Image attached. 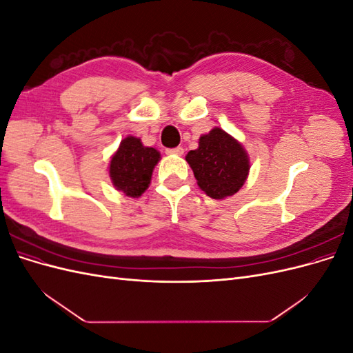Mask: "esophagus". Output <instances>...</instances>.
<instances>
[{
  "instance_id": "esophagus-1",
  "label": "esophagus",
  "mask_w": 353,
  "mask_h": 353,
  "mask_svg": "<svg viewBox=\"0 0 353 353\" xmlns=\"http://www.w3.org/2000/svg\"><path fill=\"white\" fill-rule=\"evenodd\" d=\"M166 154H176V156H181L184 154V148L183 147H175V148H166Z\"/></svg>"
}]
</instances>
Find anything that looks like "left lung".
<instances>
[{
  "label": "left lung",
  "mask_w": 353,
  "mask_h": 353,
  "mask_svg": "<svg viewBox=\"0 0 353 353\" xmlns=\"http://www.w3.org/2000/svg\"><path fill=\"white\" fill-rule=\"evenodd\" d=\"M199 187L212 199L236 194L249 174V157L243 145L221 128L200 137L199 148L185 156Z\"/></svg>",
  "instance_id": "8db88e82"
}]
</instances>
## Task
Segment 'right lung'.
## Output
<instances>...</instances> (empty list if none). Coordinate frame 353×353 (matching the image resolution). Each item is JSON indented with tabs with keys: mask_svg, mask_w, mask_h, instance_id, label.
Here are the masks:
<instances>
[{
	"mask_svg": "<svg viewBox=\"0 0 353 353\" xmlns=\"http://www.w3.org/2000/svg\"><path fill=\"white\" fill-rule=\"evenodd\" d=\"M160 154L153 147H144L140 138L126 137L110 160V178L116 190L130 197H140L150 184Z\"/></svg>",
	"mask_w": 353,
	"mask_h": 353,
	"instance_id": "right-lung-1",
	"label": "right lung"
}]
</instances>
